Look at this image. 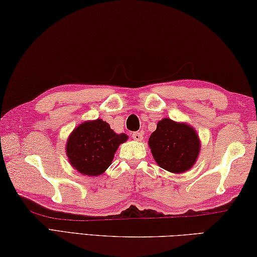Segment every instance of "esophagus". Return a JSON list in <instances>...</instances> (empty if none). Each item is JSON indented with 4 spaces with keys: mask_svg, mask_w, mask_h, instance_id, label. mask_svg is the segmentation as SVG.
Masks as SVG:
<instances>
[{
    "mask_svg": "<svg viewBox=\"0 0 257 257\" xmlns=\"http://www.w3.org/2000/svg\"><path fill=\"white\" fill-rule=\"evenodd\" d=\"M133 139L134 141H136V142H141V141H143V134L142 133H134L133 134Z\"/></svg>",
    "mask_w": 257,
    "mask_h": 257,
    "instance_id": "34e87169",
    "label": "esophagus"
}]
</instances>
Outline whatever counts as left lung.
<instances>
[{"mask_svg":"<svg viewBox=\"0 0 257 257\" xmlns=\"http://www.w3.org/2000/svg\"><path fill=\"white\" fill-rule=\"evenodd\" d=\"M148 146L158 166L171 173L182 174L195 164L201 142L191 124L163 118L149 137Z\"/></svg>","mask_w":257,"mask_h":257,"instance_id":"obj_1","label":"left lung"}]
</instances>
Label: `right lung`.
Segmentation results:
<instances>
[{"mask_svg": "<svg viewBox=\"0 0 257 257\" xmlns=\"http://www.w3.org/2000/svg\"><path fill=\"white\" fill-rule=\"evenodd\" d=\"M127 141V135L114 133L102 119L87 120L74 128L65 151L69 164L78 173L99 176L111 165L118 147Z\"/></svg>", "mask_w": 257, "mask_h": 257, "instance_id": "add662e5", "label": "right lung"}]
</instances>
